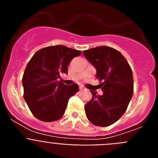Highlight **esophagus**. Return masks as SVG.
Here are the masks:
<instances>
[{
    "instance_id": "34e87169",
    "label": "esophagus",
    "mask_w": 158,
    "mask_h": 158,
    "mask_svg": "<svg viewBox=\"0 0 158 158\" xmlns=\"http://www.w3.org/2000/svg\"><path fill=\"white\" fill-rule=\"evenodd\" d=\"M79 89H80V90H84V89H85V88L83 87V86H80V87H79Z\"/></svg>"
}]
</instances>
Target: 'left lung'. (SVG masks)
I'll return each mask as SVG.
<instances>
[{
	"label": "left lung",
	"mask_w": 158,
	"mask_h": 158,
	"mask_svg": "<svg viewBox=\"0 0 158 158\" xmlns=\"http://www.w3.org/2000/svg\"><path fill=\"white\" fill-rule=\"evenodd\" d=\"M96 68L103 95L91 91L93 98L85 106L88 119L99 127H108L123 115L134 93L133 73L127 61L115 49L106 46L84 51Z\"/></svg>",
	"instance_id": "obj_1"
}]
</instances>
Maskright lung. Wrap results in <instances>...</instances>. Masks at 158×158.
<instances>
[{
	"instance_id": "right-lung-1",
	"label": "right lung",
	"mask_w": 158,
	"mask_h": 158,
	"mask_svg": "<svg viewBox=\"0 0 158 158\" xmlns=\"http://www.w3.org/2000/svg\"><path fill=\"white\" fill-rule=\"evenodd\" d=\"M80 51L62 45L44 47L27 63L23 75V98L35 117L53 122L62 117L71 96L79 91L77 84L65 85L58 81L61 73H68V65Z\"/></svg>"
}]
</instances>
